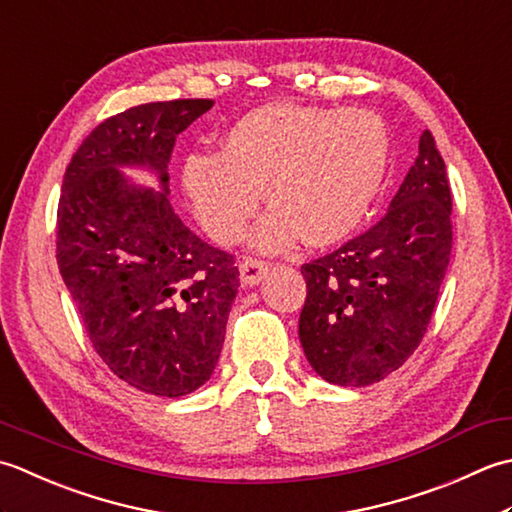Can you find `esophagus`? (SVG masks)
Returning <instances> with one entry per match:
<instances>
[{
	"instance_id": "1",
	"label": "esophagus",
	"mask_w": 512,
	"mask_h": 512,
	"mask_svg": "<svg viewBox=\"0 0 512 512\" xmlns=\"http://www.w3.org/2000/svg\"><path fill=\"white\" fill-rule=\"evenodd\" d=\"M269 265L263 263V260H256V258H245L241 263V280L243 285L247 287H254L258 285L260 280L267 276Z\"/></svg>"
}]
</instances>
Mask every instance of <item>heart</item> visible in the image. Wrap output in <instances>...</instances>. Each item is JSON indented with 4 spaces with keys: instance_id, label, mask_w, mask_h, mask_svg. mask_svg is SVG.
<instances>
[{
    "instance_id": "1",
    "label": "heart",
    "mask_w": 512,
    "mask_h": 512,
    "mask_svg": "<svg viewBox=\"0 0 512 512\" xmlns=\"http://www.w3.org/2000/svg\"><path fill=\"white\" fill-rule=\"evenodd\" d=\"M389 168V137L369 110L271 103L238 119L218 152L185 159L183 187L214 241L245 234L265 190L271 212L252 243L278 254L305 238L340 243L367 216Z\"/></svg>"
}]
</instances>
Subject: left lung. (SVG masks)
<instances>
[{
	"label": "left lung",
	"mask_w": 512,
	"mask_h": 512,
	"mask_svg": "<svg viewBox=\"0 0 512 512\" xmlns=\"http://www.w3.org/2000/svg\"><path fill=\"white\" fill-rule=\"evenodd\" d=\"M451 187L429 130L389 212L369 232L302 265L298 336L322 380L369 387L413 356L451 258Z\"/></svg>",
	"instance_id": "obj_1"
}]
</instances>
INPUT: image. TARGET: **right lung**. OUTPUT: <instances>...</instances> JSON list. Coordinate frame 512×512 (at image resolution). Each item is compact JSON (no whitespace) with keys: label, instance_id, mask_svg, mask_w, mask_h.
<instances>
[{"label":"right lung","instance_id":"1","mask_svg":"<svg viewBox=\"0 0 512 512\" xmlns=\"http://www.w3.org/2000/svg\"><path fill=\"white\" fill-rule=\"evenodd\" d=\"M210 99L156 101L110 117L72 156L57 210V263L92 347L130 387L181 398L212 378L238 291L234 256L170 205L176 134ZM123 169L155 176L160 190Z\"/></svg>","mask_w":512,"mask_h":512}]
</instances>
